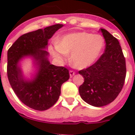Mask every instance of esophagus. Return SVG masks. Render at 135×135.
<instances>
[{
	"instance_id": "obj_1",
	"label": "esophagus",
	"mask_w": 135,
	"mask_h": 135,
	"mask_svg": "<svg viewBox=\"0 0 135 135\" xmlns=\"http://www.w3.org/2000/svg\"><path fill=\"white\" fill-rule=\"evenodd\" d=\"M74 75H75V71H72V70H70V77H72Z\"/></svg>"
}]
</instances>
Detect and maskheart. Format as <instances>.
Wrapping results in <instances>:
<instances>
[{
  "mask_svg": "<svg viewBox=\"0 0 135 135\" xmlns=\"http://www.w3.org/2000/svg\"><path fill=\"white\" fill-rule=\"evenodd\" d=\"M105 42L100 34L76 32L62 36L54 48L50 49L51 55L59 62L64 61L71 53V61L80 69L86 68L95 63L104 47Z\"/></svg>",
  "mask_w": 135,
  "mask_h": 135,
  "instance_id": "obj_1",
  "label": "heart"
}]
</instances>
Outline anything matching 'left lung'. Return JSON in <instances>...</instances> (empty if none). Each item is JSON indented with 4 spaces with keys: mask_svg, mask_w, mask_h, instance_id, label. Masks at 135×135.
<instances>
[{
    "mask_svg": "<svg viewBox=\"0 0 135 135\" xmlns=\"http://www.w3.org/2000/svg\"><path fill=\"white\" fill-rule=\"evenodd\" d=\"M105 41V53L96 63L79 71L84 78L79 87L81 98L95 107L112 103L122 89L126 78V61L118 40L101 29Z\"/></svg>",
    "mask_w": 135,
    "mask_h": 135,
    "instance_id": "8db88e82",
    "label": "left lung"
}]
</instances>
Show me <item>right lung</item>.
Wrapping results in <instances>:
<instances>
[{"instance_id": "right-lung-1", "label": "right lung", "mask_w": 135, "mask_h": 135, "mask_svg": "<svg viewBox=\"0 0 135 135\" xmlns=\"http://www.w3.org/2000/svg\"><path fill=\"white\" fill-rule=\"evenodd\" d=\"M63 24H55L21 36L7 52V76L12 89L20 101L35 110L49 109L59 99L61 87L70 78L64 67L51 64L49 40ZM31 58L36 68L30 79L25 77L21 61Z\"/></svg>"}]
</instances>
